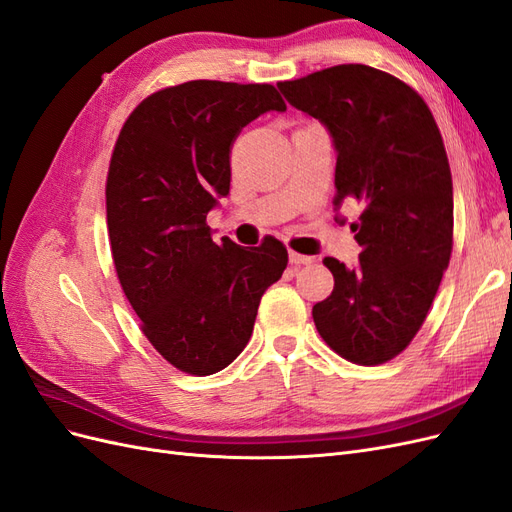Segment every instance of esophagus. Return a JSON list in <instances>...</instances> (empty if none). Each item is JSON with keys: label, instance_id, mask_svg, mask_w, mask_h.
Instances as JSON below:
<instances>
[{"label": "esophagus", "instance_id": "34e87169", "mask_svg": "<svg viewBox=\"0 0 512 512\" xmlns=\"http://www.w3.org/2000/svg\"><path fill=\"white\" fill-rule=\"evenodd\" d=\"M290 262L292 265H309V262H314V256H305V254H297V252H290Z\"/></svg>", "mask_w": 512, "mask_h": 512}]
</instances>
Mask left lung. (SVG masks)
I'll return each instance as SVG.
<instances>
[{
	"label": "left lung",
	"mask_w": 512,
	"mask_h": 512,
	"mask_svg": "<svg viewBox=\"0 0 512 512\" xmlns=\"http://www.w3.org/2000/svg\"><path fill=\"white\" fill-rule=\"evenodd\" d=\"M288 104L333 138L335 220L359 200L352 222L359 262L327 256L331 297L316 303V329L356 365L404 350L427 318L453 250V179L440 130L423 98L395 76L344 64L277 83Z\"/></svg>",
	"instance_id": "left-lung-1"
}]
</instances>
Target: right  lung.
<instances>
[{
	"mask_svg": "<svg viewBox=\"0 0 512 512\" xmlns=\"http://www.w3.org/2000/svg\"><path fill=\"white\" fill-rule=\"evenodd\" d=\"M269 111H286L273 85L190 81L143 100L117 138L106 224L119 284L153 348L185 374L237 359L288 265L273 237L215 243L207 226L230 192L232 141Z\"/></svg>",
	"mask_w": 512,
	"mask_h": 512,
	"instance_id": "obj_1",
	"label": "right lung"
}]
</instances>
